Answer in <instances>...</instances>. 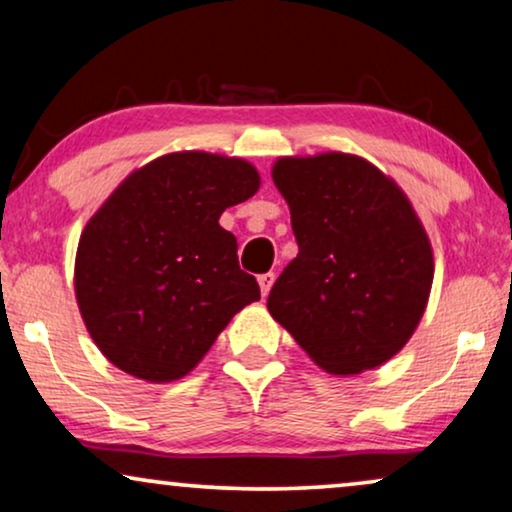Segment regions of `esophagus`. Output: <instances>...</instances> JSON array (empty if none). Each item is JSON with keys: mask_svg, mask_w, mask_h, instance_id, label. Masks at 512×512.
Instances as JSON below:
<instances>
[{"mask_svg": "<svg viewBox=\"0 0 512 512\" xmlns=\"http://www.w3.org/2000/svg\"><path fill=\"white\" fill-rule=\"evenodd\" d=\"M272 284H275V272H265V275H258V286H261L263 296H268Z\"/></svg>", "mask_w": 512, "mask_h": 512, "instance_id": "esophagus-1", "label": "esophagus"}]
</instances>
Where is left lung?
Instances as JSON below:
<instances>
[{
	"label": "left lung",
	"instance_id": "1",
	"mask_svg": "<svg viewBox=\"0 0 512 512\" xmlns=\"http://www.w3.org/2000/svg\"><path fill=\"white\" fill-rule=\"evenodd\" d=\"M272 181L298 256L268 310L331 375H359L405 347L429 303L433 251L408 195L352 153L284 156Z\"/></svg>",
	"mask_w": 512,
	"mask_h": 512
}]
</instances>
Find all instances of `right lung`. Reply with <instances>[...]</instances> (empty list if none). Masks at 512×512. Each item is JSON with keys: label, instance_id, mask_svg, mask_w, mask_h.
Returning a JSON list of instances; mask_svg holds the SVG:
<instances>
[{"label": "right lung", "instance_id": "obj_1", "mask_svg": "<svg viewBox=\"0 0 512 512\" xmlns=\"http://www.w3.org/2000/svg\"><path fill=\"white\" fill-rule=\"evenodd\" d=\"M261 186L242 158L160 156L128 174L83 228L74 291L90 338L123 373L174 382L191 373L242 307L261 300L219 226Z\"/></svg>", "mask_w": 512, "mask_h": 512}]
</instances>
